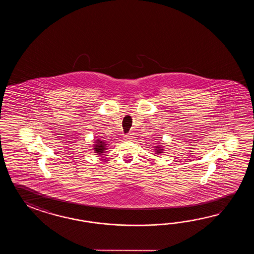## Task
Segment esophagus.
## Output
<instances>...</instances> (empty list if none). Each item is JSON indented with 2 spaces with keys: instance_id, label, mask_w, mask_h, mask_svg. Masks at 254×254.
I'll use <instances>...</instances> for the list:
<instances>
[{
  "instance_id": "esophagus-1",
  "label": "esophagus",
  "mask_w": 254,
  "mask_h": 254,
  "mask_svg": "<svg viewBox=\"0 0 254 254\" xmlns=\"http://www.w3.org/2000/svg\"><path fill=\"white\" fill-rule=\"evenodd\" d=\"M131 139H132V136H131V135H127V136H125V140H131Z\"/></svg>"
}]
</instances>
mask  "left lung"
<instances>
[{"label": "left lung", "instance_id": "1", "mask_svg": "<svg viewBox=\"0 0 254 254\" xmlns=\"http://www.w3.org/2000/svg\"><path fill=\"white\" fill-rule=\"evenodd\" d=\"M153 151H154V154L160 155L161 153H163V151H165L164 146L162 145V143H161V142H158L157 145L154 146Z\"/></svg>", "mask_w": 254, "mask_h": 254}]
</instances>
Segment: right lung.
<instances>
[{
    "label": "right lung",
    "mask_w": 254,
    "mask_h": 254,
    "mask_svg": "<svg viewBox=\"0 0 254 254\" xmlns=\"http://www.w3.org/2000/svg\"><path fill=\"white\" fill-rule=\"evenodd\" d=\"M93 144H92V150L96 153L98 156H102L104 152L107 151L108 149V142H106V140H101L100 138H98L95 140H93Z\"/></svg>",
    "instance_id": "obj_1"
}]
</instances>
